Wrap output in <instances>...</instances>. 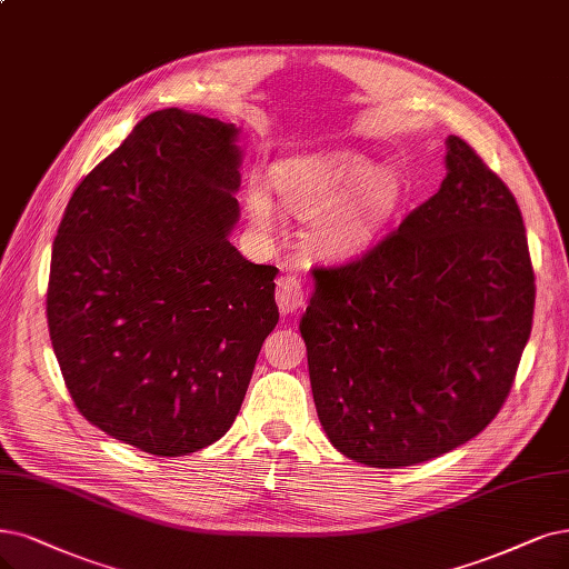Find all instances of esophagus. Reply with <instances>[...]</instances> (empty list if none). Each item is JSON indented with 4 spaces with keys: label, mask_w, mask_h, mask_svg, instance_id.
Masks as SVG:
<instances>
[{
    "label": "esophagus",
    "mask_w": 569,
    "mask_h": 569,
    "mask_svg": "<svg viewBox=\"0 0 569 569\" xmlns=\"http://www.w3.org/2000/svg\"><path fill=\"white\" fill-rule=\"evenodd\" d=\"M277 305H279L281 313H296L305 305V290H302L300 279L290 277V273H286V277L279 279Z\"/></svg>",
    "instance_id": "obj_1"
}]
</instances>
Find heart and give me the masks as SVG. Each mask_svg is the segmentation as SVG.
Returning a JSON list of instances; mask_svg holds the SVG:
<instances>
[{
  "label": "heart",
  "mask_w": 569,
  "mask_h": 569,
  "mask_svg": "<svg viewBox=\"0 0 569 569\" xmlns=\"http://www.w3.org/2000/svg\"><path fill=\"white\" fill-rule=\"evenodd\" d=\"M271 184L290 213L307 220L305 241L326 260L363 252L403 201V180L359 152L290 157L271 171ZM246 206L260 231L273 227V203L260 180L246 187Z\"/></svg>",
  "instance_id": "1"
}]
</instances>
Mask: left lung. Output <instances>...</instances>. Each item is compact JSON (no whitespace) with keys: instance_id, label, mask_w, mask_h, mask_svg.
Wrapping results in <instances>:
<instances>
[{"instance_id":"left-lung-1","label":"left lung","mask_w":569,"mask_h":569,"mask_svg":"<svg viewBox=\"0 0 569 569\" xmlns=\"http://www.w3.org/2000/svg\"><path fill=\"white\" fill-rule=\"evenodd\" d=\"M446 147L438 192L366 258L313 269L300 319L328 440L377 469L422 465L486 429L532 330L520 208L465 140Z\"/></svg>"}]
</instances>
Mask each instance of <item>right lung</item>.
<instances>
[{
    "label": "right lung",
    "mask_w": 569,
    "mask_h": 569,
    "mask_svg": "<svg viewBox=\"0 0 569 569\" xmlns=\"http://www.w3.org/2000/svg\"><path fill=\"white\" fill-rule=\"evenodd\" d=\"M234 123L168 108L79 182L53 241L49 335L74 406L157 457L220 440L279 323V269L229 243Z\"/></svg>",
    "instance_id": "obj_1"
}]
</instances>
